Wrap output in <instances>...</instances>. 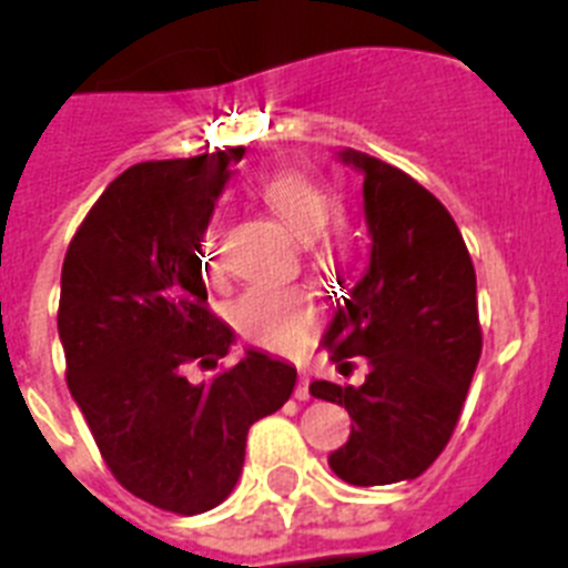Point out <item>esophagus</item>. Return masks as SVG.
<instances>
[{"label":"esophagus","mask_w":568,"mask_h":568,"mask_svg":"<svg viewBox=\"0 0 568 568\" xmlns=\"http://www.w3.org/2000/svg\"><path fill=\"white\" fill-rule=\"evenodd\" d=\"M308 384H311L308 373H305V369H302V373H300V384H296V392H294V395L300 397V400H308V397H311V392H308Z\"/></svg>","instance_id":"1"}]
</instances>
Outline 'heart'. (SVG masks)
<instances>
[{
	"label": "heart",
	"instance_id": "1",
	"mask_svg": "<svg viewBox=\"0 0 568 568\" xmlns=\"http://www.w3.org/2000/svg\"><path fill=\"white\" fill-rule=\"evenodd\" d=\"M254 193L296 237H305V241L314 237L316 266L336 272L353 260L356 235L336 219L342 201L331 184L296 168H280L260 179ZM199 254L204 277L219 280V241L212 230L201 235ZM316 316H320V305L314 294L300 285H257L246 291L232 311V320L243 338L257 347L277 349V353L300 347L314 331Z\"/></svg>",
	"mask_w": 568,
	"mask_h": 568
}]
</instances>
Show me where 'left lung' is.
Wrapping results in <instances>:
<instances>
[{
	"label": "left lung",
	"instance_id": "1",
	"mask_svg": "<svg viewBox=\"0 0 568 568\" xmlns=\"http://www.w3.org/2000/svg\"><path fill=\"white\" fill-rule=\"evenodd\" d=\"M364 176L369 266L325 331L338 373L362 356L364 384L314 381L311 395L353 417L327 457L347 485L417 479L452 439L481 356L476 272L468 246L423 184L381 159L344 148ZM347 375V373H344Z\"/></svg>",
	"mask_w": 568,
	"mask_h": 568
}]
</instances>
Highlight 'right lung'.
I'll list each match as a JSON object with an SVG mask.
<instances>
[{
    "label": "right lung",
    "mask_w": 568,
    "mask_h": 568,
    "mask_svg": "<svg viewBox=\"0 0 568 568\" xmlns=\"http://www.w3.org/2000/svg\"><path fill=\"white\" fill-rule=\"evenodd\" d=\"M243 148L140 162L89 210L61 268L67 384L114 479L159 510L195 516L237 485L252 423L294 392L263 349L206 384L235 333L206 308L201 235Z\"/></svg>",
    "instance_id": "right-lung-1"
}]
</instances>
